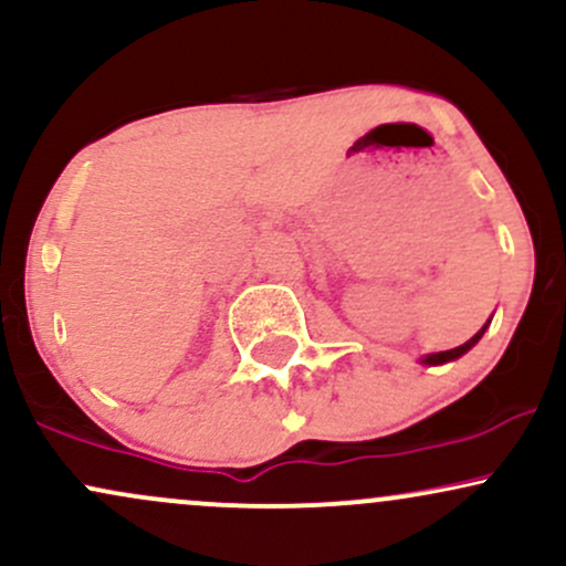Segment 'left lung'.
<instances>
[{"label":"left lung","mask_w":566,"mask_h":566,"mask_svg":"<svg viewBox=\"0 0 566 566\" xmlns=\"http://www.w3.org/2000/svg\"><path fill=\"white\" fill-rule=\"evenodd\" d=\"M482 335H484V327L479 329V333L473 335L469 343H463V346H458V348H450V350H439V354H431V356H426L423 361H426V365H444V361H452V359H458V356H463L465 350H471L473 346H476V343H479V337H482Z\"/></svg>","instance_id":"8db88e82"}]
</instances>
